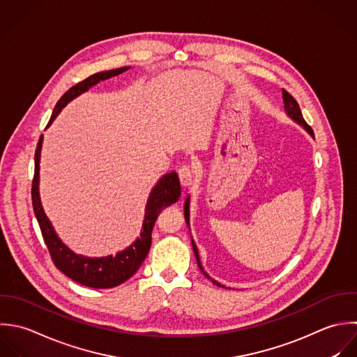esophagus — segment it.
<instances>
[{"label": "esophagus", "instance_id": "esophagus-1", "mask_svg": "<svg viewBox=\"0 0 357 357\" xmlns=\"http://www.w3.org/2000/svg\"><path fill=\"white\" fill-rule=\"evenodd\" d=\"M178 176H179V182H181V186L183 189L186 188H190L193 185V178H195V174H193V169L188 165H183L179 168L178 171Z\"/></svg>", "mask_w": 357, "mask_h": 357}]
</instances>
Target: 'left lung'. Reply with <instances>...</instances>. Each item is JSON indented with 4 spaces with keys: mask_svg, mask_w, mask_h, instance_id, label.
Segmentation results:
<instances>
[{
    "mask_svg": "<svg viewBox=\"0 0 357 357\" xmlns=\"http://www.w3.org/2000/svg\"><path fill=\"white\" fill-rule=\"evenodd\" d=\"M282 98H284V104H285V111H287V114L289 115V118H292L295 122H298L299 125H302L312 136H314V133H313V129L306 123V121L303 119V115H302V111H301V107H299V104H298V101L285 90V89H282ZM185 220H186V224L189 225V197L186 199V202H185ZM192 246H193V252H195V256H196V260H197V264H199V268L202 270V273L208 278V280H211L215 285H220L217 281H214L211 277H208V274L203 270V267H202V264H200V259H199V252H197V248H196V245H195V242L192 241Z\"/></svg>",
    "mask_w": 357,
    "mask_h": 357,
    "instance_id": "1",
    "label": "left lung"
}]
</instances>
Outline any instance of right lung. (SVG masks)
<instances>
[{
	"label": "right lung",
	"mask_w": 357,
	"mask_h": 357,
	"mask_svg": "<svg viewBox=\"0 0 357 357\" xmlns=\"http://www.w3.org/2000/svg\"><path fill=\"white\" fill-rule=\"evenodd\" d=\"M129 66L111 69L105 72L94 73L84 80L79 82L77 84L72 86L56 102L52 115L48 121V125L55 119V116L59 114V111L75 97L79 94L87 91L91 86L97 84L101 80L109 79L112 76H116L125 70H128ZM47 125V126H48ZM41 144H43V135L38 139L36 153H34V176L31 182V202H33V210L34 215L38 221L43 239L47 245V249L50 252V256L55 264V267L62 271L66 277L73 280L75 282L89 287V288H97V289H107L114 288L125 281H128L142 266L144 259L149 255L150 246H151V232L153 227L155 224V220L158 214L168 206L176 203L181 196V183L176 172L165 174L157 185L153 188L147 204H146V214L144 221L142 227L140 236L125 250L116 253L115 256H107L100 259H90L80 255L73 253L69 250L58 238L55 234L50 220L44 214V210L41 207L40 195H38V171H40V153H41Z\"/></svg>",
	"instance_id": "1"
}]
</instances>
